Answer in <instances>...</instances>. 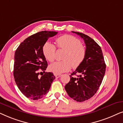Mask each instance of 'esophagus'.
<instances>
[{
  "label": "esophagus",
  "mask_w": 123,
  "mask_h": 123,
  "mask_svg": "<svg viewBox=\"0 0 123 123\" xmlns=\"http://www.w3.org/2000/svg\"><path fill=\"white\" fill-rule=\"evenodd\" d=\"M54 75L55 76L56 78H59L62 76V74H56V73H54Z\"/></svg>",
  "instance_id": "34e87169"
}]
</instances>
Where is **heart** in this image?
<instances>
[{
	"label": "heart",
	"mask_w": 123,
	"mask_h": 123,
	"mask_svg": "<svg viewBox=\"0 0 123 123\" xmlns=\"http://www.w3.org/2000/svg\"><path fill=\"white\" fill-rule=\"evenodd\" d=\"M59 49L65 50L63 56L64 60L56 62L49 66V70L55 73L68 72L71 69L78 67L83 63L86 55V50L82 45L80 40L72 35H63L56 40ZM56 48L52 43L47 42L43 48V53L46 60L53 62L55 58Z\"/></svg>",
	"instance_id": "heart-1"
}]
</instances>
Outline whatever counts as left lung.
<instances>
[{
  "instance_id": "8db88e82",
  "label": "left lung",
  "mask_w": 123,
  "mask_h": 123,
  "mask_svg": "<svg viewBox=\"0 0 123 123\" xmlns=\"http://www.w3.org/2000/svg\"><path fill=\"white\" fill-rule=\"evenodd\" d=\"M83 38L86 44V55L83 63L70 75V81L65 90L74 100L83 102L93 96L100 86L105 75L106 64L100 46L84 33L72 31ZM79 73L75 77L73 75Z\"/></svg>"
}]
</instances>
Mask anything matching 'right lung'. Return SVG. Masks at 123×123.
Returning <instances> with one entry per match:
<instances>
[{"label":"right lung","mask_w":123,"mask_h":123,"mask_svg":"<svg viewBox=\"0 0 123 123\" xmlns=\"http://www.w3.org/2000/svg\"><path fill=\"white\" fill-rule=\"evenodd\" d=\"M57 33L55 31H43L33 34L21 43L15 52V82L22 93L31 100H37L44 97L55 78L53 73L45 72L48 63L43 48L49 38ZM43 72L44 75L39 77Z\"/></svg>","instance_id":"right-lung-1"}]
</instances>
